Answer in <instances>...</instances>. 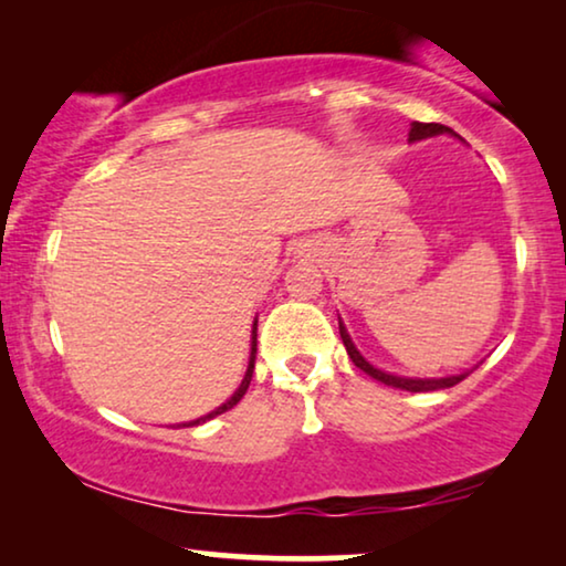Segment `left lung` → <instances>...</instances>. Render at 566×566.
Segmentation results:
<instances>
[{"label":"left lung","instance_id":"obj_1","mask_svg":"<svg viewBox=\"0 0 566 566\" xmlns=\"http://www.w3.org/2000/svg\"><path fill=\"white\" fill-rule=\"evenodd\" d=\"M450 132L448 126L442 124H419V120H413L411 124V132H409V139L417 142V139H427V137H437V134H446ZM338 334H342V342L346 346V354H349V359L354 365L359 367L361 373H367L370 378L386 382L390 388H401V390H411V394H427V390H440V388H453L461 382L463 378H469V373H461V375H450V378H398V375H390V373H382L378 367H373L370 361H367L361 354L357 352V346L352 344L349 334H346L344 323L338 321Z\"/></svg>","mask_w":566,"mask_h":566}]
</instances>
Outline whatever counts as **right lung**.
I'll return each instance as SVG.
<instances>
[{
    "label": "right lung",
    "mask_w": 566,
    "mask_h": 566,
    "mask_svg": "<svg viewBox=\"0 0 566 566\" xmlns=\"http://www.w3.org/2000/svg\"><path fill=\"white\" fill-rule=\"evenodd\" d=\"M255 326H259V323H253V342H251V361H248V370H245V378H243V382H240V388L235 390V394H232L228 401H224L222 406H217V409L212 411V413H207V417H199V419H193V421H188V424H184V427H196V424H205L207 419H214L217 413H224V411H230L232 406H235L240 398L245 396V390H248V386H251V378H253V365H255Z\"/></svg>",
    "instance_id": "right-lung-1"
}]
</instances>
